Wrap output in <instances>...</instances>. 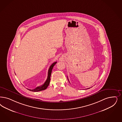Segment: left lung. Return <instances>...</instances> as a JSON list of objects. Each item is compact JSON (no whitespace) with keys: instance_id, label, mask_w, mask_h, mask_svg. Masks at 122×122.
Instances as JSON below:
<instances>
[{"instance_id":"left-lung-1","label":"left lung","mask_w":122,"mask_h":122,"mask_svg":"<svg viewBox=\"0 0 122 122\" xmlns=\"http://www.w3.org/2000/svg\"><path fill=\"white\" fill-rule=\"evenodd\" d=\"M67 79H68V78H67ZM68 81H69V80H68ZM89 88H88V89H89Z\"/></svg>"}]
</instances>
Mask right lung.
<instances>
[{"mask_svg":"<svg viewBox=\"0 0 122 122\" xmlns=\"http://www.w3.org/2000/svg\"><path fill=\"white\" fill-rule=\"evenodd\" d=\"M57 63V62H54V63H52L50 66V67L49 69L48 70V76H47V78L46 79V81H45V82L44 83V84L42 85V86H38L36 88L33 90H30V89H28V90H29L30 91H32L34 92H40L41 91H43L44 90H46L47 87L49 85L50 82V81H51V72H52V69L54 67V66L55 65V64Z\"/></svg>","mask_w":122,"mask_h":122,"instance_id":"obj_1","label":"right lung"}]
</instances>
